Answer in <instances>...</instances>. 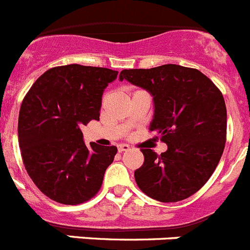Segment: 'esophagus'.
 Masks as SVG:
<instances>
[{
  "label": "esophagus",
  "instance_id": "esophagus-1",
  "mask_svg": "<svg viewBox=\"0 0 250 250\" xmlns=\"http://www.w3.org/2000/svg\"><path fill=\"white\" fill-rule=\"evenodd\" d=\"M118 150H119V152H124V151H129L130 150V146L129 145H119L118 146Z\"/></svg>",
  "mask_w": 250,
  "mask_h": 250
}]
</instances>
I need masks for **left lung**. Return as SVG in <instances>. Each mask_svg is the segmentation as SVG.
I'll list each match as a JSON object with an SVG mask.
<instances>
[{
  "instance_id": "obj_1",
  "label": "left lung",
  "mask_w": 250,
  "mask_h": 250,
  "mask_svg": "<svg viewBox=\"0 0 250 250\" xmlns=\"http://www.w3.org/2000/svg\"><path fill=\"white\" fill-rule=\"evenodd\" d=\"M124 79L152 95L150 131L167 144L161 155L141 148L145 160L135 171L137 186L160 202L186 200L209 180L223 153L227 109L221 90L200 70L177 64L124 69Z\"/></svg>"
}]
</instances>
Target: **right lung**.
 Wrapping results in <instances>:
<instances>
[{
  "label": "right lung",
  "instance_id": "right-lung-1",
  "mask_svg": "<svg viewBox=\"0 0 250 250\" xmlns=\"http://www.w3.org/2000/svg\"><path fill=\"white\" fill-rule=\"evenodd\" d=\"M116 70L80 64L47 70L24 97L18 143L24 167L42 193L62 205H79L102 187L118 148L91 143L80 127L99 120L102 97Z\"/></svg>",
  "mask_w": 250,
  "mask_h": 250
}]
</instances>
